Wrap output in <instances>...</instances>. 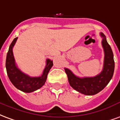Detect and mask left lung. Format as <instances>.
<instances>
[{
	"mask_svg": "<svg viewBox=\"0 0 120 120\" xmlns=\"http://www.w3.org/2000/svg\"><path fill=\"white\" fill-rule=\"evenodd\" d=\"M102 37L101 44L104 50V62L103 70L99 75L94 77L80 78L74 75L69 69L65 68L70 86L75 90L86 95H94L103 90L112 78L114 71V55L105 36L101 33Z\"/></svg>",
	"mask_w": 120,
	"mask_h": 120,
	"instance_id": "obj_1",
	"label": "left lung"
}]
</instances>
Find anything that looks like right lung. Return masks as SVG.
Returning <instances> with one entry per match:
<instances>
[{
    "instance_id": "obj_1",
    "label": "right lung",
    "mask_w": 120,
    "mask_h": 120,
    "mask_svg": "<svg viewBox=\"0 0 120 120\" xmlns=\"http://www.w3.org/2000/svg\"><path fill=\"white\" fill-rule=\"evenodd\" d=\"M18 37L15 38L9 45L8 52L7 53L6 68L7 74L13 85L19 90L24 93H31L37 90L44 85L47 80V74L52 68V60H46V65L42 75L39 77H31L22 73L15 64L14 56L13 53V47L17 42Z\"/></svg>"
}]
</instances>
